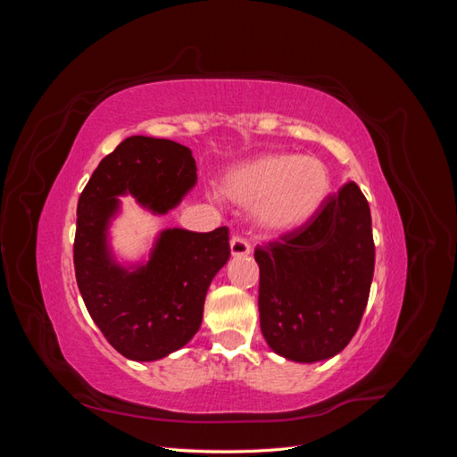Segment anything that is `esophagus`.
Wrapping results in <instances>:
<instances>
[{"mask_svg":"<svg viewBox=\"0 0 457 457\" xmlns=\"http://www.w3.org/2000/svg\"><path fill=\"white\" fill-rule=\"evenodd\" d=\"M250 252H252V245L245 238H242V237H232L230 238V253L234 257H242V255H247Z\"/></svg>","mask_w":457,"mask_h":457,"instance_id":"34e87169","label":"esophagus"}]
</instances>
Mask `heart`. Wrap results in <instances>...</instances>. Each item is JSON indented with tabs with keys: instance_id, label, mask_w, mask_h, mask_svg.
Here are the masks:
<instances>
[{
	"instance_id": "obj_1",
	"label": "heart",
	"mask_w": 457,
	"mask_h": 457,
	"mask_svg": "<svg viewBox=\"0 0 457 457\" xmlns=\"http://www.w3.org/2000/svg\"><path fill=\"white\" fill-rule=\"evenodd\" d=\"M225 196L240 207H253L265 234L299 230L322 212L331 195L326 163L299 154H262L227 173Z\"/></svg>"
}]
</instances>
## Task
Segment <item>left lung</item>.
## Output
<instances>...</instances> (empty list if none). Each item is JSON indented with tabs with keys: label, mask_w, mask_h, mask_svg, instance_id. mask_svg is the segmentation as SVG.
<instances>
[{
	"label": "left lung",
	"mask_w": 457,
	"mask_h": 457,
	"mask_svg": "<svg viewBox=\"0 0 457 457\" xmlns=\"http://www.w3.org/2000/svg\"><path fill=\"white\" fill-rule=\"evenodd\" d=\"M255 261L269 347L294 362L336 356L361 326L376 262L362 190L343 185L309 225L257 245Z\"/></svg>",
	"instance_id": "8db88e82"
}]
</instances>
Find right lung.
I'll return each instance as SVG.
<instances>
[{
  "mask_svg": "<svg viewBox=\"0 0 457 457\" xmlns=\"http://www.w3.org/2000/svg\"><path fill=\"white\" fill-rule=\"evenodd\" d=\"M190 148L133 135L101 160L78 200L74 269L87 312L106 341L129 361L150 362L185 347L202 324L213 276L230 257L228 228H165L145 265H118L108 225L118 196L168 213L196 185Z\"/></svg>",
  "mask_w": 457,
  "mask_h": 457,
  "instance_id": "add662e5",
  "label": "right lung"
}]
</instances>
